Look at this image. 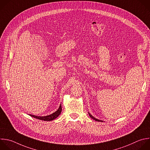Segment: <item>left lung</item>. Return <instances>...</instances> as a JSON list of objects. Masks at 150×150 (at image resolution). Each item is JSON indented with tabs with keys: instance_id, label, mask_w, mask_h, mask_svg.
I'll return each instance as SVG.
<instances>
[{
	"instance_id": "obj_1",
	"label": "left lung",
	"mask_w": 150,
	"mask_h": 150,
	"mask_svg": "<svg viewBox=\"0 0 150 150\" xmlns=\"http://www.w3.org/2000/svg\"><path fill=\"white\" fill-rule=\"evenodd\" d=\"M89 117L91 118H92L93 120H95V121H101V122H103V121H101V120H98V119H96V118H95V117H93L92 115H91L89 113Z\"/></svg>"
}]
</instances>
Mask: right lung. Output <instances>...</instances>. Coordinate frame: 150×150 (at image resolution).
Instances as JSON below:
<instances>
[{
  "label": "right lung",
  "mask_w": 150,
  "mask_h": 150,
  "mask_svg": "<svg viewBox=\"0 0 150 150\" xmlns=\"http://www.w3.org/2000/svg\"><path fill=\"white\" fill-rule=\"evenodd\" d=\"M62 111V107H61V104L59 107V108H58V110L55 111V112H54L53 114L49 115H47V116H45V117H38V116H36V115H33L31 114H29L30 116L36 118V119H39L40 120H42V121H50L55 120L56 118H57L60 114L61 113Z\"/></svg>",
  "instance_id": "add662e5"
}]
</instances>
